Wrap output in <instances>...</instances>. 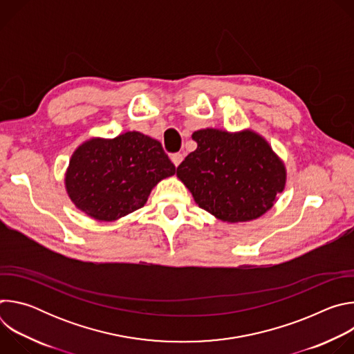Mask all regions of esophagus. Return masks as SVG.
<instances>
[{"mask_svg":"<svg viewBox=\"0 0 354 354\" xmlns=\"http://www.w3.org/2000/svg\"><path fill=\"white\" fill-rule=\"evenodd\" d=\"M171 160H172V162H174V165H175V167H179V165H180V162L183 161V154H180V153L172 154Z\"/></svg>","mask_w":354,"mask_h":354,"instance_id":"obj_1","label":"esophagus"}]
</instances>
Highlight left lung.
<instances>
[{
  "instance_id": "obj_1",
  "label": "left lung",
  "mask_w": 354,
  "mask_h": 354,
  "mask_svg": "<svg viewBox=\"0 0 354 354\" xmlns=\"http://www.w3.org/2000/svg\"><path fill=\"white\" fill-rule=\"evenodd\" d=\"M197 148L178 167L176 176L196 205L225 223H246L268 213L284 190L287 169L268 140L243 129H200Z\"/></svg>"
}]
</instances>
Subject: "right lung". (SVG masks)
<instances>
[{"mask_svg": "<svg viewBox=\"0 0 354 354\" xmlns=\"http://www.w3.org/2000/svg\"><path fill=\"white\" fill-rule=\"evenodd\" d=\"M158 140L140 131L80 144L64 175L74 206L96 221H116L138 209L162 179L175 175Z\"/></svg>", "mask_w": 354, "mask_h": 354, "instance_id": "1", "label": "right lung"}]
</instances>
